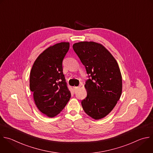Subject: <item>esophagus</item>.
Returning a JSON list of instances; mask_svg holds the SVG:
<instances>
[{"label":"esophagus","instance_id":"1","mask_svg":"<svg viewBox=\"0 0 153 153\" xmlns=\"http://www.w3.org/2000/svg\"><path fill=\"white\" fill-rule=\"evenodd\" d=\"M74 89L75 91L76 92L79 89V86H75V87H74Z\"/></svg>","mask_w":153,"mask_h":153}]
</instances>
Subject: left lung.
<instances>
[{"mask_svg": "<svg viewBox=\"0 0 153 153\" xmlns=\"http://www.w3.org/2000/svg\"><path fill=\"white\" fill-rule=\"evenodd\" d=\"M73 48L89 75L85 85L87 96L82 101V108L93 119L103 118L112 111L121 95L118 64L109 51L97 42H79Z\"/></svg>", "mask_w": 153, "mask_h": 153, "instance_id": "8db88e82", "label": "left lung"}]
</instances>
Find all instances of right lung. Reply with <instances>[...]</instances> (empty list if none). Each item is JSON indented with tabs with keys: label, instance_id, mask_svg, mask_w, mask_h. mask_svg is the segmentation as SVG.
Listing matches in <instances>:
<instances>
[{
	"label": "right lung",
	"instance_id": "add662e5",
	"mask_svg": "<svg viewBox=\"0 0 153 153\" xmlns=\"http://www.w3.org/2000/svg\"><path fill=\"white\" fill-rule=\"evenodd\" d=\"M69 48L66 42L49 47L38 56L30 71L29 86L35 105L50 118L59 114L71 97L62 69Z\"/></svg>",
	"mask_w": 153,
	"mask_h": 153
}]
</instances>
